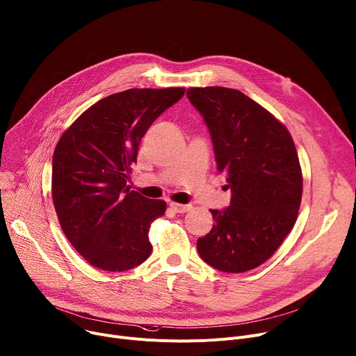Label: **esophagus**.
<instances>
[{"label":"esophagus","instance_id":"obj_1","mask_svg":"<svg viewBox=\"0 0 356 356\" xmlns=\"http://www.w3.org/2000/svg\"><path fill=\"white\" fill-rule=\"evenodd\" d=\"M170 209L176 213H186L192 209V204H180V203H170Z\"/></svg>","mask_w":356,"mask_h":356}]
</instances>
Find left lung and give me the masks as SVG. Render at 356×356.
<instances>
[{"mask_svg":"<svg viewBox=\"0 0 356 356\" xmlns=\"http://www.w3.org/2000/svg\"><path fill=\"white\" fill-rule=\"evenodd\" d=\"M187 99L209 127L218 172L232 191L225 210L197 239L210 266L227 273L252 270L277 250L293 229L302 200V170L285 124L239 90L191 87Z\"/></svg>","mask_w":356,"mask_h":356,"instance_id":"1","label":"left lung"}]
</instances>
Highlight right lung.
<instances>
[{"instance_id":"right-lung-1","label":"right lung","mask_w":356,"mask_h":356,"mask_svg":"<svg viewBox=\"0 0 356 356\" xmlns=\"http://www.w3.org/2000/svg\"><path fill=\"white\" fill-rule=\"evenodd\" d=\"M183 94V87L111 94L60 137L51 176L56 213L68 242L94 268L123 272L150 256V225L164 215L165 202L130 191L127 180L141 137Z\"/></svg>"}]
</instances>
